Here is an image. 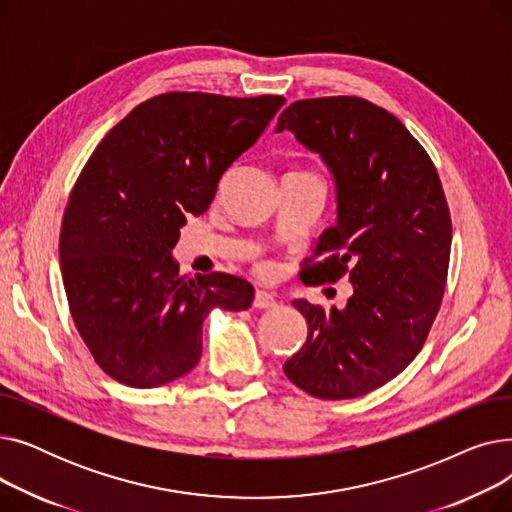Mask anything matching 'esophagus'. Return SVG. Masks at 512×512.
Here are the masks:
<instances>
[{"label": "esophagus", "mask_w": 512, "mask_h": 512, "mask_svg": "<svg viewBox=\"0 0 512 512\" xmlns=\"http://www.w3.org/2000/svg\"><path fill=\"white\" fill-rule=\"evenodd\" d=\"M253 305H255L257 309H272V307H276V305H278V301H276V294H272V292H265V290H257V292H255V301H253Z\"/></svg>", "instance_id": "1"}]
</instances>
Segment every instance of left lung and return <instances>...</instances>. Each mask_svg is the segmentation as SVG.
<instances>
[{"label": "left lung", "instance_id": "8db88e82", "mask_svg": "<svg viewBox=\"0 0 512 512\" xmlns=\"http://www.w3.org/2000/svg\"><path fill=\"white\" fill-rule=\"evenodd\" d=\"M288 130L332 174L336 224L315 240L305 274L353 284L344 309L292 301L307 340L286 378L324 400L384 386L421 351L442 303L452 226L438 172L392 114L359 97L290 103Z\"/></svg>", "mask_w": 512, "mask_h": 512}]
</instances>
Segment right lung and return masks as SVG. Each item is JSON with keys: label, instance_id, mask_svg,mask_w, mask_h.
Returning <instances> with one entry per match:
<instances>
[{"label": "right lung", "instance_id": "add662e5", "mask_svg": "<svg viewBox=\"0 0 512 512\" xmlns=\"http://www.w3.org/2000/svg\"><path fill=\"white\" fill-rule=\"evenodd\" d=\"M284 101L157 95L107 132L80 172L62 222V280L80 338L120 384L182 378L201 359L205 317L251 307L247 280L180 276L172 251Z\"/></svg>", "mask_w": 512, "mask_h": 512}]
</instances>
